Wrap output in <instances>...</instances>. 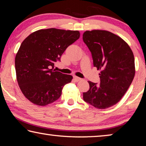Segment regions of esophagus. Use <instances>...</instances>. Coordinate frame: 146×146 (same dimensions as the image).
<instances>
[{
  "mask_svg": "<svg viewBox=\"0 0 146 146\" xmlns=\"http://www.w3.org/2000/svg\"><path fill=\"white\" fill-rule=\"evenodd\" d=\"M73 78H74V80H75V81H76V82H78V81H80V80H82V79H81L80 78H79V77H78V76H73Z\"/></svg>",
  "mask_w": 146,
  "mask_h": 146,
  "instance_id": "34e87169",
  "label": "esophagus"
}]
</instances>
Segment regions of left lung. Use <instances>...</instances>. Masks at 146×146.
<instances>
[{
  "label": "left lung",
  "mask_w": 146,
  "mask_h": 146,
  "mask_svg": "<svg viewBox=\"0 0 146 146\" xmlns=\"http://www.w3.org/2000/svg\"><path fill=\"white\" fill-rule=\"evenodd\" d=\"M82 38L91 51L94 67L101 70L100 84L89 81L90 90L83 93L84 100L97 109L111 107L125 95L134 78L133 51L122 38L108 31H86Z\"/></svg>",
  "instance_id": "left-lung-1"
}]
</instances>
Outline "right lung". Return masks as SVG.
Here are the masks:
<instances>
[{"label":"right lung","instance_id":"1","mask_svg":"<svg viewBox=\"0 0 146 146\" xmlns=\"http://www.w3.org/2000/svg\"><path fill=\"white\" fill-rule=\"evenodd\" d=\"M79 37L78 31L49 28L33 32L22 42L15 60L17 80L30 102L44 106L60 98L73 76L53 70L54 64Z\"/></svg>","mask_w":146,"mask_h":146}]
</instances>
